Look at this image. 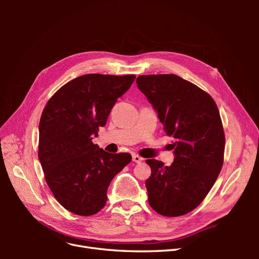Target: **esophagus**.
Returning <instances> with one entry per match:
<instances>
[{
	"instance_id": "1",
	"label": "esophagus",
	"mask_w": 259,
	"mask_h": 259,
	"mask_svg": "<svg viewBox=\"0 0 259 259\" xmlns=\"http://www.w3.org/2000/svg\"><path fill=\"white\" fill-rule=\"evenodd\" d=\"M132 159H133V161H134L135 163H142L143 160H144V159L142 158V156H139V155H137V154H133Z\"/></svg>"
}]
</instances>
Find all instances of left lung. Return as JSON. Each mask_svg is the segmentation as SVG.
Here are the masks:
<instances>
[{"label":"left lung","mask_w":259,"mask_h":259,"mask_svg":"<svg viewBox=\"0 0 259 259\" xmlns=\"http://www.w3.org/2000/svg\"><path fill=\"white\" fill-rule=\"evenodd\" d=\"M139 91L158 112L166 135L175 138L174 162L165 166L147 160L148 202L163 216L175 217L197 207L214 186L224 163L225 134L214 99L175 74L140 75Z\"/></svg>","instance_id":"left-lung-1"}]
</instances>
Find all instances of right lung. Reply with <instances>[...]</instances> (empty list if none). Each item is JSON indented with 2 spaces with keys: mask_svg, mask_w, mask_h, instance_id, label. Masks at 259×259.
<instances>
[{
  "mask_svg": "<svg viewBox=\"0 0 259 259\" xmlns=\"http://www.w3.org/2000/svg\"><path fill=\"white\" fill-rule=\"evenodd\" d=\"M135 77L84 74L60 88L44 108L38 160L54 197L73 214L98 213L111 180L132 161L130 153H108L92 140Z\"/></svg>",
  "mask_w": 259,
  "mask_h": 259,
  "instance_id": "add662e5",
  "label": "right lung"
}]
</instances>
